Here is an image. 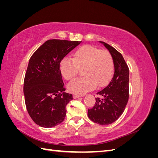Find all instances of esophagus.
Here are the masks:
<instances>
[{"instance_id": "34e87169", "label": "esophagus", "mask_w": 158, "mask_h": 158, "mask_svg": "<svg viewBox=\"0 0 158 158\" xmlns=\"http://www.w3.org/2000/svg\"><path fill=\"white\" fill-rule=\"evenodd\" d=\"M80 96L79 95H76V94H74V95H73V98H74V99H77V98H80Z\"/></svg>"}]
</instances>
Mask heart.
I'll use <instances>...</instances> for the list:
<instances>
[{
    "mask_svg": "<svg viewBox=\"0 0 158 158\" xmlns=\"http://www.w3.org/2000/svg\"><path fill=\"white\" fill-rule=\"evenodd\" d=\"M84 69V76L75 78L69 84L70 92L82 95L93 89L95 85L102 87L111 79L114 72V63L111 55L107 51L85 45L76 51L74 58L64 57L60 63L62 75L70 80Z\"/></svg>",
    "mask_w": 158,
    "mask_h": 158,
    "instance_id": "heart-1",
    "label": "heart"
}]
</instances>
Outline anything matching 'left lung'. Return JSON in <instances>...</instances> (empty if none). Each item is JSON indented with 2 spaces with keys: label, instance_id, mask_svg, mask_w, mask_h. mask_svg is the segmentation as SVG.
Instances as JSON below:
<instances>
[{
  "label": "left lung",
  "instance_id": "1",
  "mask_svg": "<svg viewBox=\"0 0 158 158\" xmlns=\"http://www.w3.org/2000/svg\"><path fill=\"white\" fill-rule=\"evenodd\" d=\"M111 53L114 63L113 77L103 89L98 91L99 97L88 111L91 121L100 125H107L119 118L125 109L129 96V69L123 55L112 46L100 41Z\"/></svg>",
  "mask_w": 158,
  "mask_h": 158
}]
</instances>
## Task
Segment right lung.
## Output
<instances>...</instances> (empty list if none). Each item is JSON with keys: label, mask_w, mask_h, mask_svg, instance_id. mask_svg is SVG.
Returning a JSON list of instances; mask_svg holds the SVG:
<instances>
[{"label": "right lung", "mask_w": 158, "mask_h": 158, "mask_svg": "<svg viewBox=\"0 0 158 158\" xmlns=\"http://www.w3.org/2000/svg\"><path fill=\"white\" fill-rule=\"evenodd\" d=\"M81 42L47 40L31 56L23 82V93L27 111L37 125L51 128L64 121L66 106L73 98L64 92L60 63Z\"/></svg>", "instance_id": "right-lung-1"}]
</instances>
